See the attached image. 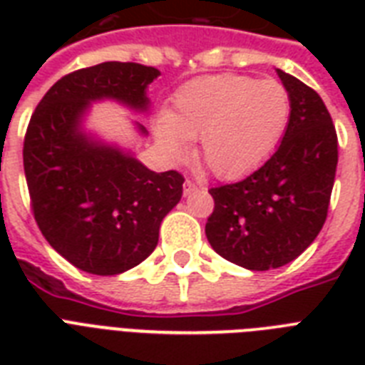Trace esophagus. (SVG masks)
Listing matches in <instances>:
<instances>
[{"label":"esophagus","mask_w":365,"mask_h":365,"mask_svg":"<svg viewBox=\"0 0 365 365\" xmlns=\"http://www.w3.org/2000/svg\"><path fill=\"white\" fill-rule=\"evenodd\" d=\"M197 189V183L191 182V180H185V183H183V195L187 197V195H191Z\"/></svg>","instance_id":"obj_1"}]
</instances>
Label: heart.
Listing matches in <instances>:
<instances>
[{"label":"heart","instance_id":"obj_1","mask_svg":"<svg viewBox=\"0 0 365 365\" xmlns=\"http://www.w3.org/2000/svg\"><path fill=\"white\" fill-rule=\"evenodd\" d=\"M292 98L274 79L199 77L178 88L172 106L153 123L155 140L170 160H183L189 140L212 174L235 178L259 166L288 130Z\"/></svg>","mask_w":365,"mask_h":365}]
</instances>
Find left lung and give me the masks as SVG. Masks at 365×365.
I'll return each instance as SVG.
<instances>
[{"instance_id": "left-lung-1", "label": "left lung", "mask_w": 365, "mask_h": 365, "mask_svg": "<svg viewBox=\"0 0 365 365\" xmlns=\"http://www.w3.org/2000/svg\"><path fill=\"white\" fill-rule=\"evenodd\" d=\"M292 98L288 130L272 157L237 183L212 187L206 239L250 271L278 269L317 239L328 216L337 168V134L317 91L277 70Z\"/></svg>"}]
</instances>
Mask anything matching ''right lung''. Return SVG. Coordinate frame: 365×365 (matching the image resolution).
<instances>
[{
	"label": "right lung",
	"mask_w": 365,
	"mask_h": 365,
	"mask_svg": "<svg viewBox=\"0 0 365 365\" xmlns=\"http://www.w3.org/2000/svg\"><path fill=\"white\" fill-rule=\"evenodd\" d=\"M160 71L104 62L68 73L37 104L24 138L31 210L47 242L71 265L111 277L142 263L159 242L163 217L180 202L183 176L153 172L119 145L83 128L93 102L115 100L148 111ZM145 136V126L136 123Z\"/></svg>",
	"instance_id": "right-lung-1"
}]
</instances>
